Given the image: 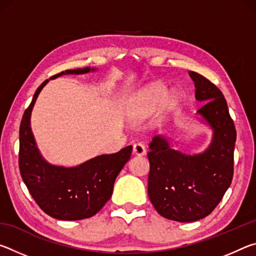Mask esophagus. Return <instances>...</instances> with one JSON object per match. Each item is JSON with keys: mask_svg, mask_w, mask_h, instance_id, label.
Masks as SVG:
<instances>
[{"mask_svg": "<svg viewBox=\"0 0 256 256\" xmlns=\"http://www.w3.org/2000/svg\"><path fill=\"white\" fill-rule=\"evenodd\" d=\"M133 154L136 156H144L146 154V148L142 144H136L133 146Z\"/></svg>", "mask_w": 256, "mask_h": 256, "instance_id": "1", "label": "esophagus"}]
</instances>
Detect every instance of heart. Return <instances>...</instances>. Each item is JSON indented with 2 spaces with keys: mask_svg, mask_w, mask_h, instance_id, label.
<instances>
[{
  "mask_svg": "<svg viewBox=\"0 0 256 256\" xmlns=\"http://www.w3.org/2000/svg\"><path fill=\"white\" fill-rule=\"evenodd\" d=\"M154 94L158 92V90L154 89ZM176 100H177V97L175 96V94H170V96H168V98H167L168 105H174V104L176 102Z\"/></svg>",
  "mask_w": 256,
  "mask_h": 256,
  "instance_id": "b5f03b06",
  "label": "heart"
}]
</instances>
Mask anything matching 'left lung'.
I'll return each instance as SVG.
<instances>
[{
	"label": "left lung",
	"mask_w": 256,
	"mask_h": 256,
	"mask_svg": "<svg viewBox=\"0 0 256 256\" xmlns=\"http://www.w3.org/2000/svg\"><path fill=\"white\" fill-rule=\"evenodd\" d=\"M196 98L204 104L200 114L214 130L209 148L200 154H184L172 149L166 138L150 142L148 194L164 218L180 222H196L209 216L232 184L236 128L222 92L196 72L190 71Z\"/></svg>",
	"instance_id": "left-lung-1"
}]
</instances>
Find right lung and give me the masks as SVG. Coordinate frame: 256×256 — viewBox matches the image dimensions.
<instances>
[{
    "mask_svg": "<svg viewBox=\"0 0 256 256\" xmlns=\"http://www.w3.org/2000/svg\"><path fill=\"white\" fill-rule=\"evenodd\" d=\"M92 68L66 70L62 74H82ZM48 80L38 86L24 110L19 130V170L24 183L40 209L58 220L90 218L105 206L112 194L116 177L131 157L132 146L116 154H102L73 168L46 162L34 144L30 128V114L34 102Z\"/></svg>",
    "mask_w": 256,
    "mask_h": 256,
    "instance_id": "obj_1",
    "label": "right lung"
}]
</instances>
